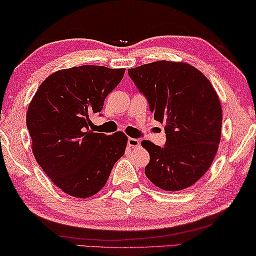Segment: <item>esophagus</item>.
Here are the masks:
<instances>
[{
	"instance_id": "34e87169",
	"label": "esophagus",
	"mask_w": 256,
	"mask_h": 256,
	"mask_svg": "<svg viewBox=\"0 0 256 256\" xmlns=\"http://www.w3.org/2000/svg\"><path fill=\"white\" fill-rule=\"evenodd\" d=\"M128 145L132 148H137L140 146V140L137 138H128Z\"/></svg>"
}]
</instances>
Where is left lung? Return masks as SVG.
Masks as SVG:
<instances>
[{"instance_id":"left-lung-1","label":"left lung","mask_w":256,"mask_h":256,"mask_svg":"<svg viewBox=\"0 0 256 256\" xmlns=\"http://www.w3.org/2000/svg\"><path fill=\"white\" fill-rule=\"evenodd\" d=\"M128 74L154 119L166 124L163 148L142 142L150 153L146 177L170 192L194 185L210 168L221 137L222 111L211 82L192 66L170 61L140 66Z\"/></svg>"}]
</instances>
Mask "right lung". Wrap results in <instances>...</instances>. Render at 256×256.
<instances>
[{"instance_id":"obj_1","label":"right lung","mask_w":256,"mask_h":256,"mask_svg":"<svg viewBox=\"0 0 256 256\" xmlns=\"http://www.w3.org/2000/svg\"><path fill=\"white\" fill-rule=\"evenodd\" d=\"M124 69L80 66L56 71L42 82L27 111L32 153L48 177L66 194L86 198L106 184L124 154L127 136L90 130Z\"/></svg>"}]
</instances>
